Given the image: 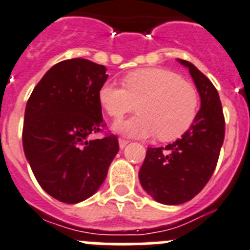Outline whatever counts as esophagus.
<instances>
[{
  "instance_id": "esophagus-1",
  "label": "esophagus",
  "mask_w": 250,
  "mask_h": 250,
  "mask_svg": "<svg viewBox=\"0 0 250 250\" xmlns=\"http://www.w3.org/2000/svg\"><path fill=\"white\" fill-rule=\"evenodd\" d=\"M118 143H120V148H121V149H123V148H125V146H127L128 143H129V142H128L127 139L120 138V139H118Z\"/></svg>"
}]
</instances>
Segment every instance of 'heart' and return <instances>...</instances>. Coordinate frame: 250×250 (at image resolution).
Wrapping results in <instances>:
<instances>
[{
	"mask_svg": "<svg viewBox=\"0 0 250 250\" xmlns=\"http://www.w3.org/2000/svg\"><path fill=\"white\" fill-rule=\"evenodd\" d=\"M123 87L106 81L100 87L99 102L109 117L121 120L129 112L139 113L114 125L117 132L134 138L157 134L163 142L184 136L195 122L200 106L195 86L164 67H146L122 79Z\"/></svg>",
	"mask_w": 250,
	"mask_h": 250,
	"instance_id": "heart-1",
	"label": "heart"
}]
</instances>
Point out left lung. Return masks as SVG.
Listing matches in <instances>:
<instances>
[{
	"label": "left lung",
	"instance_id": "8db88e82",
	"mask_svg": "<svg viewBox=\"0 0 250 250\" xmlns=\"http://www.w3.org/2000/svg\"><path fill=\"white\" fill-rule=\"evenodd\" d=\"M188 67L201 97V108L190 129L174 143L148 148L139 181L155 201L180 205L193 199L211 179L225 139V116L213 83L197 67Z\"/></svg>",
	"mask_w": 250,
	"mask_h": 250
}]
</instances>
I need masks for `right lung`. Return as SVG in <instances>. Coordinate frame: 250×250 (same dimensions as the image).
I'll use <instances>...</instances> for the list:
<instances>
[{
    "instance_id": "obj_1",
    "label": "right lung",
    "mask_w": 250,
    "mask_h": 250,
    "mask_svg": "<svg viewBox=\"0 0 250 250\" xmlns=\"http://www.w3.org/2000/svg\"><path fill=\"white\" fill-rule=\"evenodd\" d=\"M106 70L81 58L58 62L37 83L25 106V158L42 188L65 204L96 192L120 149L111 133L88 138L104 127L97 93L108 78Z\"/></svg>"
}]
</instances>
